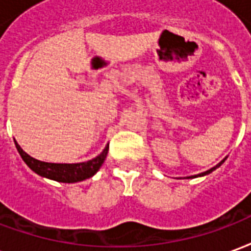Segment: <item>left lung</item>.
Instances as JSON below:
<instances>
[{"instance_id":"left-lung-1","label":"left lung","mask_w":251,"mask_h":251,"mask_svg":"<svg viewBox=\"0 0 251 251\" xmlns=\"http://www.w3.org/2000/svg\"><path fill=\"white\" fill-rule=\"evenodd\" d=\"M226 158H227V157H226ZM226 158H223V160H222L221 163H219V164H216L215 167H212V168L208 169V171H205V172H201V174H199V175H194V176H188V177H187V179H194V177H201V176H205V175H210L211 172H214V171H215L216 168H219V167H221L222 164L225 163V160H226Z\"/></svg>"}]
</instances>
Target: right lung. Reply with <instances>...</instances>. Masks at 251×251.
I'll use <instances>...</instances> for the list:
<instances>
[{"label": "right lung", "mask_w": 251, "mask_h": 251, "mask_svg": "<svg viewBox=\"0 0 251 251\" xmlns=\"http://www.w3.org/2000/svg\"><path fill=\"white\" fill-rule=\"evenodd\" d=\"M14 144H16V148H17L21 158L24 160V163L35 174H37L41 177H46V179L59 181V183H77V181H83V180L93 177L94 175L98 172L99 168L102 167V164L104 163V158L107 156V152H109V145H106L102 153L93 160L76 164H56L36 160L32 156H29L28 153H25L17 144V141H14Z\"/></svg>", "instance_id": "add662e5"}]
</instances>
